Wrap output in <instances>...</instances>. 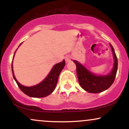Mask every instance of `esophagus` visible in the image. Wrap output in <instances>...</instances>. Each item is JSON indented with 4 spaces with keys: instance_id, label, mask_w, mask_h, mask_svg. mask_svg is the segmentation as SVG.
Masks as SVG:
<instances>
[{
    "instance_id": "esophagus-1",
    "label": "esophagus",
    "mask_w": 129,
    "mask_h": 129,
    "mask_svg": "<svg viewBox=\"0 0 129 129\" xmlns=\"http://www.w3.org/2000/svg\"><path fill=\"white\" fill-rule=\"evenodd\" d=\"M65 59H66V62L67 63L71 61V57L70 56H67L66 57H65Z\"/></svg>"
}]
</instances>
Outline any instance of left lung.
<instances>
[{"instance_id": "8db88e82", "label": "left lung", "mask_w": 129, "mask_h": 129, "mask_svg": "<svg viewBox=\"0 0 129 129\" xmlns=\"http://www.w3.org/2000/svg\"><path fill=\"white\" fill-rule=\"evenodd\" d=\"M110 46L115 62L112 71L107 76L94 75L78 61L73 60L76 66V73L79 83L85 91L91 93H100L108 89L113 83L118 69V59L113 46L111 44Z\"/></svg>"}]
</instances>
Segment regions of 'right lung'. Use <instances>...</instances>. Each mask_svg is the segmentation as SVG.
<instances>
[{
    "label": "right lung",
    "mask_w": 129,
    "mask_h": 129,
    "mask_svg": "<svg viewBox=\"0 0 129 129\" xmlns=\"http://www.w3.org/2000/svg\"><path fill=\"white\" fill-rule=\"evenodd\" d=\"M65 65H66L65 60L56 64L53 67L49 75L44 81L38 85L32 87H25L19 83L13 73V65H11V68H12L13 78L22 91L30 97L44 98L51 94L55 89L56 84L58 81L59 74L62 70Z\"/></svg>",
    "instance_id": "add662e5"
}]
</instances>
